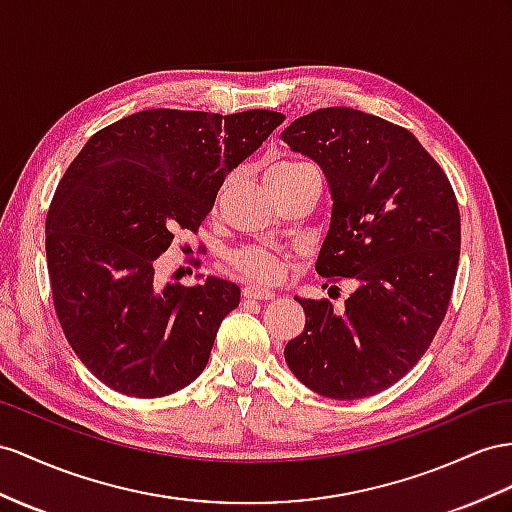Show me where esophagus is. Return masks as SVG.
<instances>
[{
    "label": "esophagus",
    "mask_w": 512,
    "mask_h": 512,
    "mask_svg": "<svg viewBox=\"0 0 512 512\" xmlns=\"http://www.w3.org/2000/svg\"><path fill=\"white\" fill-rule=\"evenodd\" d=\"M244 298H255V300H270L274 298L272 290H266V287H257V285H246L242 287Z\"/></svg>",
    "instance_id": "1"
}]
</instances>
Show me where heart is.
<instances>
[{
  "instance_id": "1",
  "label": "heart",
  "mask_w": 512,
  "mask_h": 512,
  "mask_svg": "<svg viewBox=\"0 0 512 512\" xmlns=\"http://www.w3.org/2000/svg\"><path fill=\"white\" fill-rule=\"evenodd\" d=\"M305 168H311V166L298 160H287V162L274 164L268 173H294V170H305ZM231 266L240 274H244L246 279L257 281V283H274L283 274V261L279 259V255L261 246L242 248V251L233 253Z\"/></svg>"
}]
</instances>
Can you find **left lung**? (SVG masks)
<instances>
[{"instance_id": "obj_1", "label": "left lung", "mask_w": 512, "mask_h": 512, "mask_svg": "<svg viewBox=\"0 0 512 512\" xmlns=\"http://www.w3.org/2000/svg\"><path fill=\"white\" fill-rule=\"evenodd\" d=\"M281 138L331 188L318 274L359 285L342 311L298 298L305 331L285 346L287 368L324 398L374 396L424 357L448 311L461 257L454 190L411 131L381 116L320 108Z\"/></svg>"}]
</instances>
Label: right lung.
Instances as JSON below:
<instances>
[{
  "instance_id": "obj_1",
  "label": "right lung",
  "mask_w": 512,
  "mask_h": 512,
  "mask_svg": "<svg viewBox=\"0 0 512 512\" xmlns=\"http://www.w3.org/2000/svg\"><path fill=\"white\" fill-rule=\"evenodd\" d=\"M283 121L272 110H142L77 153L47 212V270L64 337L103 385L162 398L205 370L240 287L160 285L155 259L177 231H199L225 177Z\"/></svg>"
}]
</instances>
